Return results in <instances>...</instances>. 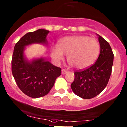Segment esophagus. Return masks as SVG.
<instances>
[{"mask_svg": "<svg viewBox=\"0 0 127 127\" xmlns=\"http://www.w3.org/2000/svg\"><path fill=\"white\" fill-rule=\"evenodd\" d=\"M67 72V70H66V69H63L62 70H61V73H62L63 75H64L66 74V73Z\"/></svg>", "mask_w": 127, "mask_h": 127, "instance_id": "34e87169", "label": "esophagus"}]
</instances>
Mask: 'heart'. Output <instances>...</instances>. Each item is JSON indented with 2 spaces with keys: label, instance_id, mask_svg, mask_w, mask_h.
<instances>
[{
  "label": "heart",
  "instance_id": "1",
  "mask_svg": "<svg viewBox=\"0 0 127 127\" xmlns=\"http://www.w3.org/2000/svg\"><path fill=\"white\" fill-rule=\"evenodd\" d=\"M100 51L97 40L85 35L64 37L58 45L52 46L51 54L53 59L59 62L64 59V54L67 55V61L73 67L86 69L95 61Z\"/></svg>",
  "mask_w": 127,
  "mask_h": 127
}]
</instances>
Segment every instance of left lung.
I'll list each match as a JSON object with an SVG mask.
<instances>
[{
	"label": "left lung",
	"instance_id": "8db88e82",
	"mask_svg": "<svg viewBox=\"0 0 127 127\" xmlns=\"http://www.w3.org/2000/svg\"><path fill=\"white\" fill-rule=\"evenodd\" d=\"M97 35L101 51L96 61L87 69L75 71L74 81L71 84L73 92L86 99L96 96L105 89L113 64L114 54L109 43Z\"/></svg>",
	"mask_w": 127,
	"mask_h": 127
}]
</instances>
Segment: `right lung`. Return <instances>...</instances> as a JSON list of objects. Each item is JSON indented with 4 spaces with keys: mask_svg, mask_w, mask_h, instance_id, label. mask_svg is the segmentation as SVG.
<instances>
[{
    "mask_svg": "<svg viewBox=\"0 0 127 127\" xmlns=\"http://www.w3.org/2000/svg\"><path fill=\"white\" fill-rule=\"evenodd\" d=\"M49 31L39 29L28 32L21 38L14 49L11 61L12 73L19 88L28 96L38 98L46 95L61 73V68L52 64L43 58L31 62L25 58V46L32 43L46 44Z\"/></svg>",
    "mask_w": 127,
    "mask_h": 127,
    "instance_id": "1",
    "label": "right lung"
}]
</instances>
